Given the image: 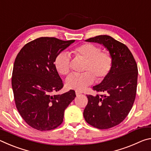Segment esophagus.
Segmentation results:
<instances>
[{"label": "esophagus", "mask_w": 151, "mask_h": 151, "mask_svg": "<svg viewBox=\"0 0 151 151\" xmlns=\"http://www.w3.org/2000/svg\"><path fill=\"white\" fill-rule=\"evenodd\" d=\"M75 93H76V96H78L79 95V94H81L82 93H81V92H80V91H76L75 92Z\"/></svg>", "instance_id": "obj_1"}]
</instances>
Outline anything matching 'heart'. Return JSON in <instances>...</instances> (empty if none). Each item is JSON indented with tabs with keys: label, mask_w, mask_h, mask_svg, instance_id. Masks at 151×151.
<instances>
[{
	"label": "heart",
	"mask_w": 151,
	"mask_h": 151,
	"mask_svg": "<svg viewBox=\"0 0 151 151\" xmlns=\"http://www.w3.org/2000/svg\"><path fill=\"white\" fill-rule=\"evenodd\" d=\"M76 57L85 60L83 73H73L66 78V84L69 88L83 91L94 81V76L98 81H101L111 72L112 58L109 52L101 51V48L95 45L87 43L78 46L73 50ZM55 66L57 72L66 75L70 70V58L68 53L63 52L55 59Z\"/></svg>",
	"instance_id": "obj_1"
}]
</instances>
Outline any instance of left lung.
<instances>
[{"label": "left lung", "mask_w": 151, "mask_h": 151, "mask_svg": "<svg viewBox=\"0 0 151 151\" xmlns=\"http://www.w3.org/2000/svg\"><path fill=\"white\" fill-rule=\"evenodd\" d=\"M86 42L104 46L112 58L111 72L94 90L105 94L86 95L88 104L83 112L85 121L99 129L116 126L126 118L133 105L137 93L138 68L126 45L108 35L90 38Z\"/></svg>", "instance_id": "1"}]
</instances>
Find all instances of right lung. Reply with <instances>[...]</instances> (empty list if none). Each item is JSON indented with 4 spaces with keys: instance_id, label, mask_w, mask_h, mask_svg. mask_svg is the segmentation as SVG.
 <instances>
[{
    "instance_id": "add662e5",
    "label": "right lung",
    "mask_w": 151,
    "mask_h": 151,
    "mask_svg": "<svg viewBox=\"0 0 151 151\" xmlns=\"http://www.w3.org/2000/svg\"><path fill=\"white\" fill-rule=\"evenodd\" d=\"M75 41L40 37L25 45L17 56L12 76L15 104L33 129L45 131L58 127L65 109L75 98L73 90L52 95L63 87L55 58Z\"/></svg>"
}]
</instances>
